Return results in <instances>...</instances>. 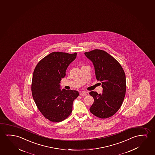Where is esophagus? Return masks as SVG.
Returning a JSON list of instances; mask_svg holds the SVG:
<instances>
[{"instance_id":"obj_1","label":"esophagus","mask_w":155,"mask_h":155,"mask_svg":"<svg viewBox=\"0 0 155 155\" xmlns=\"http://www.w3.org/2000/svg\"><path fill=\"white\" fill-rule=\"evenodd\" d=\"M80 96H87V92L86 91H82L80 93Z\"/></svg>"}]
</instances>
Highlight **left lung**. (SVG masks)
<instances>
[{"label":"left lung","instance_id":"1","mask_svg":"<svg viewBox=\"0 0 155 155\" xmlns=\"http://www.w3.org/2000/svg\"><path fill=\"white\" fill-rule=\"evenodd\" d=\"M94 64L96 79L101 82L102 94L91 91L94 103L90 111L101 118L114 115L122 105L126 92V77L122 66L104 50L94 49L84 53Z\"/></svg>","mask_w":155,"mask_h":155}]
</instances>
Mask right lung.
<instances>
[{
	"instance_id": "obj_1",
	"label": "right lung",
	"mask_w": 155,
	"mask_h": 155,
	"mask_svg": "<svg viewBox=\"0 0 155 155\" xmlns=\"http://www.w3.org/2000/svg\"><path fill=\"white\" fill-rule=\"evenodd\" d=\"M76 54L51 52L42 58L34 70L33 98L41 113L51 122H59L68 118L72 113L73 101L79 96L76 90H61L59 84Z\"/></svg>"
}]
</instances>
